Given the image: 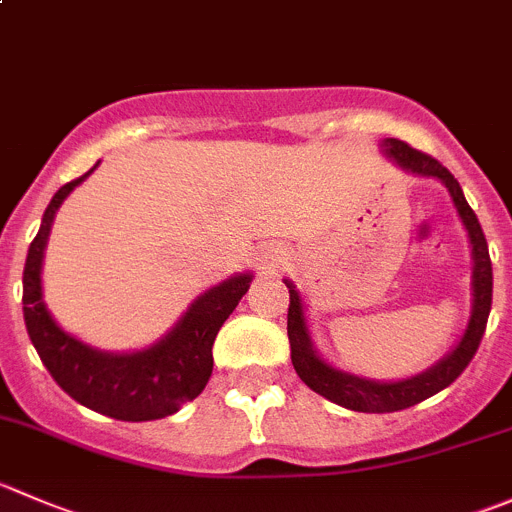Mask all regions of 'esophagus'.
<instances>
[{
	"label": "esophagus",
	"instance_id": "esophagus-1",
	"mask_svg": "<svg viewBox=\"0 0 512 512\" xmlns=\"http://www.w3.org/2000/svg\"><path fill=\"white\" fill-rule=\"evenodd\" d=\"M262 270H270V267H277L282 262V252L280 250H265L260 257H257Z\"/></svg>",
	"mask_w": 512,
	"mask_h": 512
}]
</instances>
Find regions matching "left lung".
Wrapping results in <instances>:
<instances>
[{
  "mask_svg": "<svg viewBox=\"0 0 512 512\" xmlns=\"http://www.w3.org/2000/svg\"><path fill=\"white\" fill-rule=\"evenodd\" d=\"M380 150L400 170L413 172L418 177H433V180H440L448 187L455 210H458L460 220H463V227L468 230L470 257H473V277H470L473 305H470L468 327H465L458 345L448 355L440 357L435 365H430L428 370L418 372L413 377H403V380H370V377L355 375V372L330 365L317 352L310 327H307L305 302H302L300 290H297L295 282L285 280V285L290 287L287 337H290L292 367H295V372L307 388L315 390L317 395L327 398L330 403L355 410V413H395V410L413 408V405L433 398L435 393L448 388L450 382L458 380L460 372L468 367L480 340H483L485 322H488L490 315V302H493V265H490L488 242H485L483 227H480L475 212L470 210L458 180L435 157L413 150V147L395 140V137H385L380 142Z\"/></svg>",
  "mask_w": 512,
  "mask_h": 512,
  "instance_id": "8db88e82",
  "label": "left lung"
}]
</instances>
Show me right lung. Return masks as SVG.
I'll list each match as a JSON object with an SVG mask.
<instances>
[{
	"label": "right lung",
	"instance_id": "obj_1",
	"mask_svg": "<svg viewBox=\"0 0 512 512\" xmlns=\"http://www.w3.org/2000/svg\"><path fill=\"white\" fill-rule=\"evenodd\" d=\"M99 165V162H97ZM94 165V167H97ZM59 187L47 205L37 237L27 252L22 277L24 325L34 350L59 388L94 413L114 420L142 423L177 413L205 390L212 375V345L227 317L250 290V272L210 287L192 300L185 315L157 342L132 352L97 350L54 322L42 295V260L49 230L69 192L94 172Z\"/></svg>",
	"mask_w": 512,
	"mask_h": 512
}]
</instances>
